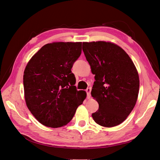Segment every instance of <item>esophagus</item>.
<instances>
[{"mask_svg":"<svg viewBox=\"0 0 160 160\" xmlns=\"http://www.w3.org/2000/svg\"><path fill=\"white\" fill-rule=\"evenodd\" d=\"M86 92L87 93V98L89 99L91 97V88H87V90H86Z\"/></svg>","mask_w":160,"mask_h":160,"instance_id":"obj_1","label":"esophagus"}]
</instances>
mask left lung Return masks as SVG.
Instances as JSON below:
<instances>
[{
	"label": "left lung",
	"mask_w": 160,
	"mask_h": 160,
	"mask_svg": "<svg viewBox=\"0 0 160 160\" xmlns=\"http://www.w3.org/2000/svg\"><path fill=\"white\" fill-rule=\"evenodd\" d=\"M82 50L95 75L91 95L99 103V109L92 113L93 120L104 127L119 125L137 101L139 78L136 67L128 55L112 42H83Z\"/></svg>",
	"instance_id": "left-lung-1"
}]
</instances>
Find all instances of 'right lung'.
Segmentation results:
<instances>
[{
	"label": "right lung",
	"instance_id": "right-lung-1",
	"mask_svg": "<svg viewBox=\"0 0 160 160\" xmlns=\"http://www.w3.org/2000/svg\"><path fill=\"white\" fill-rule=\"evenodd\" d=\"M82 42L47 44L32 57L23 74L26 103L36 119L51 128L66 125L87 97L78 91L71 69Z\"/></svg>",
	"mask_w": 160,
	"mask_h": 160
}]
</instances>
